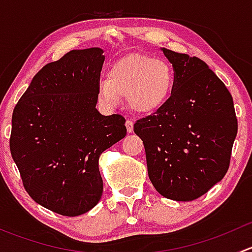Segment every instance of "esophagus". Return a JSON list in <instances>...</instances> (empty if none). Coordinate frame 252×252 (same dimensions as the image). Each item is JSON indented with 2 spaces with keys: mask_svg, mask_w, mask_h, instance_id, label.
Instances as JSON below:
<instances>
[{
  "mask_svg": "<svg viewBox=\"0 0 252 252\" xmlns=\"http://www.w3.org/2000/svg\"><path fill=\"white\" fill-rule=\"evenodd\" d=\"M126 131H128L129 134L133 133V130H134V123H133V121H130V119H126Z\"/></svg>",
  "mask_w": 252,
  "mask_h": 252,
  "instance_id": "esophagus-1",
  "label": "esophagus"
}]
</instances>
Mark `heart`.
<instances>
[{
  "label": "heart",
  "mask_w": 252,
  "mask_h": 252,
  "mask_svg": "<svg viewBox=\"0 0 252 252\" xmlns=\"http://www.w3.org/2000/svg\"><path fill=\"white\" fill-rule=\"evenodd\" d=\"M173 88V70L166 61L130 55L111 65L107 79L98 84V98L106 107L114 108L126 96L131 111L151 116L167 105Z\"/></svg>",
  "instance_id": "b5f03b06"
}]
</instances>
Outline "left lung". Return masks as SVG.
Instances as JSON below:
<instances>
[{
	"instance_id": "left-lung-1",
	"label": "left lung",
	"mask_w": 252,
	"mask_h": 252,
	"mask_svg": "<svg viewBox=\"0 0 252 252\" xmlns=\"http://www.w3.org/2000/svg\"><path fill=\"white\" fill-rule=\"evenodd\" d=\"M174 68L167 105L139 119L149 178L167 199L191 201L223 179L238 133L233 97L204 61L162 47Z\"/></svg>"
}]
</instances>
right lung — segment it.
<instances>
[{
	"label": "right lung",
	"mask_w": 252,
	"mask_h": 252,
	"mask_svg": "<svg viewBox=\"0 0 252 252\" xmlns=\"http://www.w3.org/2000/svg\"><path fill=\"white\" fill-rule=\"evenodd\" d=\"M103 50H72L45 65L14 107L9 147L35 202L62 216L102 196L98 158L126 135V119L96 110Z\"/></svg>",
	"instance_id": "right-lung-1"
}]
</instances>
